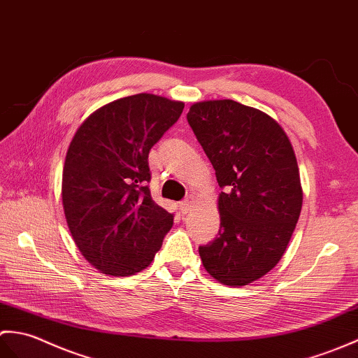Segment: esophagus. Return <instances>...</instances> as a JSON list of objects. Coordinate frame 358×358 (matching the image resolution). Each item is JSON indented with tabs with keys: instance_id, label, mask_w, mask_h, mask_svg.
<instances>
[{
	"instance_id": "1",
	"label": "esophagus",
	"mask_w": 358,
	"mask_h": 358,
	"mask_svg": "<svg viewBox=\"0 0 358 358\" xmlns=\"http://www.w3.org/2000/svg\"><path fill=\"white\" fill-rule=\"evenodd\" d=\"M194 205H196V199H194L193 196H189L188 199H185L184 202L179 203V210H180L182 214H187V213H189V211H193Z\"/></svg>"
}]
</instances>
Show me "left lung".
<instances>
[{"label":"left lung","instance_id":"8db88e82","mask_svg":"<svg viewBox=\"0 0 358 358\" xmlns=\"http://www.w3.org/2000/svg\"><path fill=\"white\" fill-rule=\"evenodd\" d=\"M187 119L224 188L219 236L199 248L202 265L217 282L245 287L279 264L296 228V153L275 119L241 102H194Z\"/></svg>","mask_w":358,"mask_h":358}]
</instances>
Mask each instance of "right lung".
<instances>
[{
    "mask_svg": "<svg viewBox=\"0 0 358 358\" xmlns=\"http://www.w3.org/2000/svg\"><path fill=\"white\" fill-rule=\"evenodd\" d=\"M184 102L139 93L99 107L78 127L62 170L70 234L102 274L141 273L161 250L173 214L150 194L148 153Z\"/></svg>",
    "mask_w": 358,
    "mask_h": 358,
    "instance_id": "right-lung-1",
    "label": "right lung"
}]
</instances>
